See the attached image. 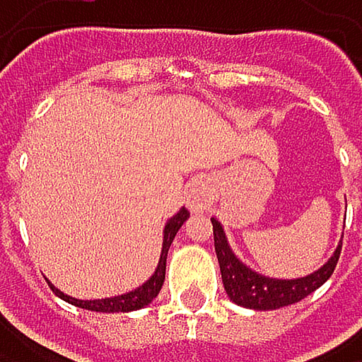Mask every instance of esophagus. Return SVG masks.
Returning a JSON list of instances; mask_svg holds the SVG:
<instances>
[{
  "instance_id": "34e87169",
  "label": "esophagus",
  "mask_w": 362,
  "mask_h": 362,
  "mask_svg": "<svg viewBox=\"0 0 362 362\" xmlns=\"http://www.w3.org/2000/svg\"><path fill=\"white\" fill-rule=\"evenodd\" d=\"M211 201V185L205 177H196L189 183L187 196H185V205L192 214H203Z\"/></svg>"
}]
</instances>
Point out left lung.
Segmentation results:
<instances>
[{
	"instance_id": "left-lung-1",
	"label": "left lung",
	"mask_w": 362,
	"mask_h": 362,
	"mask_svg": "<svg viewBox=\"0 0 362 362\" xmlns=\"http://www.w3.org/2000/svg\"><path fill=\"white\" fill-rule=\"evenodd\" d=\"M211 224H214V244H216L224 291L235 304L244 306V309L274 311V309H283V306L304 300L332 276L339 255H341V242H339L330 259L320 269H315V272L300 276V279H272V276L259 274L257 269L246 265L233 252L226 240V233L222 224L218 222V218H211Z\"/></svg>"
}]
</instances>
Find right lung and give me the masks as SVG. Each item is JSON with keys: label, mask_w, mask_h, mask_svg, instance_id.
<instances>
[{"label": "right lung", "mask_w": 362, "mask_h": 362, "mask_svg": "<svg viewBox=\"0 0 362 362\" xmlns=\"http://www.w3.org/2000/svg\"><path fill=\"white\" fill-rule=\"evenodd\" d=\"M189 218V211L185 207H181L164 226V242H161V255H159V261H157V267L153 276L142 283L140 287L127 291V293H120V296H112V298H97V300H79V298H73V296H66L64 291H60L53 283H49L51 291L56 293L58 298H62L64 302L69 304H75L79 309H86V311H97V313H129V311H138V309H144L148 306L157 293L161 291V285H164V279H166V259H168V250H170V244L175 240V235L179 233V228L183 226V222Z\"/></svg>", "instance_id": "1"}]
</instances>
